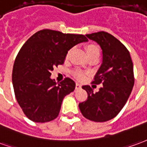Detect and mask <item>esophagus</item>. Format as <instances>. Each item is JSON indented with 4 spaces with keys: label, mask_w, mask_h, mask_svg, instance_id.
Returning a JSON list of instances; mask_svg holds the SVG:
<instances>
[{
    "label": "esophagus",
    "mask_w": 147,
    "mask_h": 147,
    "mask_svg": "<svg viewBox=\"0 0 147 147\" xmlns=\"http://www.w3.org/2000/svg\"><path fill=\"white\" fill-rule=\"evenodd\" d=\"M81 88V84H78V83H77V84H76V87H75V88H76V89H80Z\"/></svg>",
    "instance_id": "esophagus-1"
}]
</instances>
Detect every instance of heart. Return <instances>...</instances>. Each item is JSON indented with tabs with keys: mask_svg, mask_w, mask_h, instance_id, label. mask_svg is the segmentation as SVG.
<instances>
[{
	"mask_svg": "<svg viewBox=\"0 0 147 147\" xmlns=\"http://www.w3.org/2000/svg\"><path fill=\"white\" fill-rule=\"evenodd\" d=\"M86 51H87V54L88 55H91L94 53V52H96V51H99L98 49L97 48V46H96L95 45H88L86 46ZM69 52L70 51H69L67 52V55H66V57H68V55H69ZM74 77L76 78H78V80H84V78H85V75L82 71L81 70H76L74 72Z\"/></svg>",
	"mask_w": 147,
	"mask_h": 147,
	"instance_id": "1",
	"label": "heart"
}]
</instances>
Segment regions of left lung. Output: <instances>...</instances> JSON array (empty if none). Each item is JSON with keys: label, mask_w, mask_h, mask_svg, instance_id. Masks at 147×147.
Listing matches in <instances>:
<instances>
[{"label": "left lung", "mask_w": 147, "mask_h": 147, "mask_svg": "<svg viewBox=\"0 0 147 147\" xmlns=\"http://www.w3.org/2000/svg\"><path fill=\"white\" fill-rule=\"evenodd\" d=\"M86 36L98 43L102 51V63L92 81L102 86L96 93L89 85L82 86L88 98L79 103V109L90 121H107L120 113L131 92L133 63L128 49L113 35L99 31Z\"/></svg>", "instance_id": "1"}]
</instances>
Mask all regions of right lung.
<instances>
[{
    "label": "right lung",
    "mask_w": 147,
    "mask_h": 147,
    "mask_svg": "<svg viewBox=\"0 0 147 147\" xmlns=\"http://www.w3.org/2000/svg\"><path fill=\"white\" fill-rule=\"evenodd\" d=\"M88 39L82 34L42 30L31 36L17 55L12 84L18 103L34 122L51 121L58 117L64 97L75 88L72 79L56 84L50 78L55 66L63 65L69 49Z\"/></svg>",
    "instance_id": "add662e5"
}]
</instances>
